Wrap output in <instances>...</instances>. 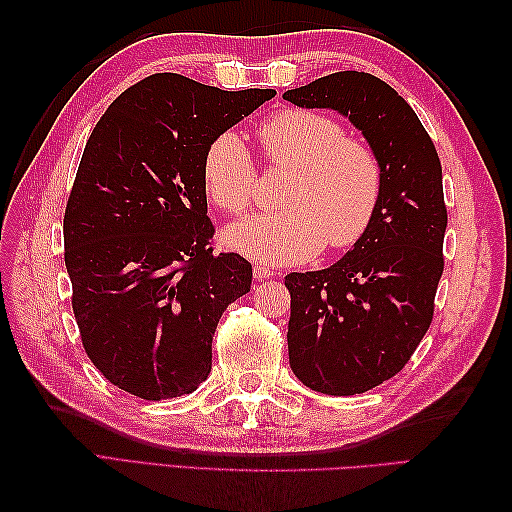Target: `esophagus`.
Instances as JSON below:
<instances>
[{"mask_svg":"<svg viewBox=\"0 0 512 512\" xmlns=\"http://www.w3.org/2000/svg\"><path fill=\"white\" fill-rule=\"evenodd\" d=\"M253 275H255V279H268V277L275 275V270H270L268 266L257 264V266L253 268Z\"/></svg>","mask_w":512,"mask_h":512,"instance_id":"34e87169","label":"esophagus"}]
</instances>
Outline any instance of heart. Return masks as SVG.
Here are the masks:
<instances>
[{
  "instance_id": "obj_1",
  "label": "heart",
  "mask_w": 512,
  "mask_h": 512,
  "mask_svg": "<svg viewBox=\"0 0 512 512\" xmlns=\"http://www.w3.org/2000/svg\"><path fill=\"white\" fill-rule=\"evenodd\" d=\"M264 158L292 169L284 211L253 215L228 228L226 246L262 264H297L323 244L347 248L372 224L383 165L376 151L347 136L336 118L310 110H281L257 127ZM206 195L222 211L242 215L253 204L257 169L244 140L217 136L202 160Z\"/></svg>"
}]
</instances>
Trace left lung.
<instances>
[{"instance_id": "1", "label": "left lung", "mask_w": 512, "mask_h": 512, "mask_svg": "<svg viewBox=\"0 0 512 512\" xmlns=\"http://www.w3.org/2000/svg\"><path fill=\"white\" fill-rule=\"evenodd\" d=\"M284 99L350 118L383 165L376 215L350 253L286 275L292 372L321 394H363L407 365L433 319L447 231L440 158L409 103L374 74L334 72Z\"/></svg>"}]
</instances>
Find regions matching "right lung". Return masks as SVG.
Wrapping results in <instances>:
<instances>
[{"label": "right lung", "instance_id": "1", "mask_svg": "<svg viewBox=\"0 0 512 512\" xmlns=\"http://www.w3.org/2000/svg\"><path fill=\"white\" fill-rule=\"evenodd\" d=\"M273 96L160 72L96 123L65 206L63 244L85 354L118 389L165 400L209 376L217 321L250 290L253 266L213 253L202 160Z\"/></svg>", "mask_w": 512, "mask_h": 512}]
</instances>
